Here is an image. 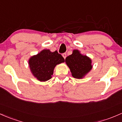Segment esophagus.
<instances>
[{"instance_id": "34e87169", "label": "esophagus", "mask_w": 122, "mask_h": 122, "mask_svg": "<svg viewBox=\"0 0 122 122\" xmlns=\"http://www.w3.org/2000/svg\"><path fill=\"white\" fill-rule=\"evenodd\" d=\"M62 56H63V57H64V59H66V53H63L62 54Z\"/></svg>"}]
</instances>
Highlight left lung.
<instances>
[{
  "label": "left lung",
  "instance_id": "left-lung-1",
  "mask_svg": "<svg viewBox=\"0 0 122 122\" xmlns=\"http://www.w3.org/2000/svg\"><path fill=\"white\" fill-rule=\"evenodd\" d=\"M73 77L81 78L92 69L91 60L87 56L82 55L78 50H74L71 55L65 59Z\"/></svg>",
  "mask_w": 122,
  "mask_h": 122
}]
</instances>
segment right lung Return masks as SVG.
I'll use <instances>...</instances> for the list:
<instances>
[{"instance_id": "obj_1", "label": "right lung", "mask_w": 122, "mask_h": 122, "mask_svg": "<svg viewBox=\"0 0 122 122\" xmlns=\"http://www.w3.org/2000/svg\"><path fill=\"white\" fill-rule=\"evenodd\" d=\"M64 61L65 59L57 51L51 52L44 49L30 59L29 65L33 75L41 81H46L51 78L56 65Z\"/></svg>"}]
</instances>
